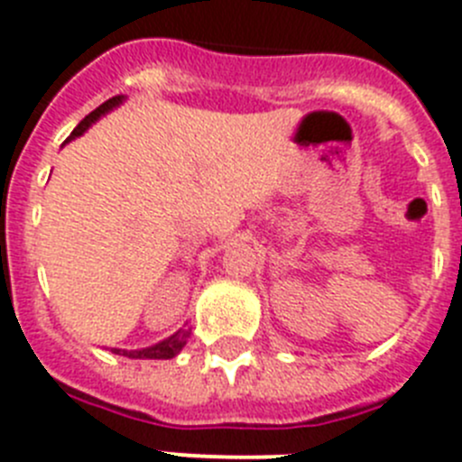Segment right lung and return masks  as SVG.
I'll return each instance as SVG.
<instances>
[{
  "label": "right lung",
  "mask_w": 462,
  "mask_h": 462,
  "mask_svg": "<svg viewBox=\"0 0 462 462\" xmlns=\"http://www.w3.org/2000/svg\"><path fill=\"white\" fill-rule=\"evenodd\" d=\"M125 99H126L125 94H120V97H113V99L104 101V104H101L99 108H94L92 113L85 117V120H80V125L73 129L71 136H69L64 143L83 136V134L88 132L94 122L99 120L101 116H106V113H110L113 108H117V106H120ZM187 337H189V328H180L178 333H173L171 337H166V340L157 342V345H152V346H145V349H132V352H126V349H113V352L122 354V356H129V358H173L182 352V346L187 345Z\"/></svg>",
  "instance_id": "obj_1"
}]
</instances>
